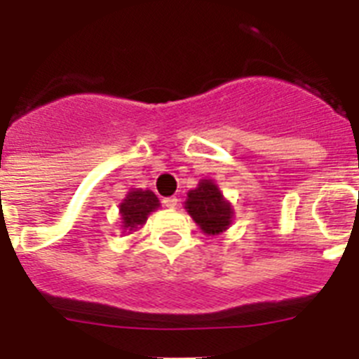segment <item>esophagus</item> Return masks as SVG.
I'll return each mask as SVG.
<instances>
[{"label":"esophagus","instance_id":"1","mask_svg":"<svg viewBox=\"0 0 359 359\" xmlns=\"http://www.w3.org/2000/svg\"><path fill=\"white\" fill-rule=\"evenodd\" d=\"M163 205L167 208H176L177 207V198H174V196H172V198H165Z\"/></svg>","mask_w":359,"mask_h":359}]
</instances>
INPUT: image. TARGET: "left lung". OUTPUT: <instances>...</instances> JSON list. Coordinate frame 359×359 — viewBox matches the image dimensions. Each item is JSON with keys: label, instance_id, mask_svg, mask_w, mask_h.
I'll return each mask as SVG.
<instances>
[{"label": "left lung", "instance_id": "obj_1", "mask_svg": "<svg viewBox=\"0 0 359 359\" xmlns=\"http://www.w3.org/2000/svg\"><path fill=\"white\" fill-rule=\"evenodd\" d=\"M185 210L194 219L205 236H219L230 228L233 221V207L223 196L214 180H199L198 187L189 190Z\"/></svg>", "mask_w": 359, "mask_h": 359}]
</instances>
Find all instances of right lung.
<instances>
[{"instance_id":"1","label":"right lung","mask_w":359,"mask_h":359,"mask_svg":"<svg viewBox=\"0 0 359 359\" xmlns=\"http://www.w3.org/2000/svg\"><path fill=\"white\" fill-rule=\"evenodd\" d=\"M118 208L122 233H133L147 223V217L152 212L160 208V199L152 190L129 189Z\"/></svg>"}]
</instances>
